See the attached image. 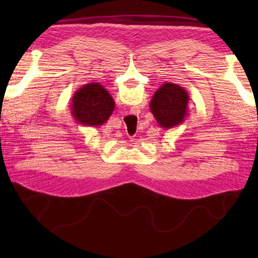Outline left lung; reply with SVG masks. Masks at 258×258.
<instances>
[{"mask_svg": "<svg viewBox=\"0 0 258 258\" xmlns=\"http://www.w3.org/2000/svg\"><path fill=\"white\" fill-rule=\"evenodd\" d=\"M150 111L161 128L171 130L184 123L189 115V94L174 83H165L150 101Z\"/></svg>", "mask_w": 258, "mask_h": 258, "instance_id": "1", "label": "left lung"}]
</instances>
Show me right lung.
<instances>
[{
	"label": "right lung",
	"mask_w": 258,
	"mask_h": 258,
	"mask_svg": "<svg viewBox=\"0 0 258 258\" xmlns=\"http://www.w3.org/2000/svg\"><path fill=\"white\" fill-rule=\"evenodd\" d=\"M115 110V101L98 82L89 83L78 89L72 99L74 119L83 126L103 125Z\"/></svg>",
	"instance_id": "obj_1"
}]
</instances>
